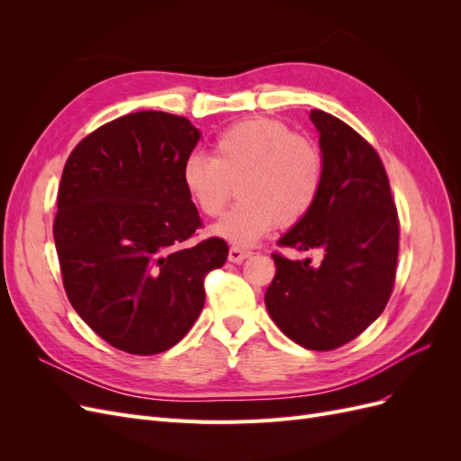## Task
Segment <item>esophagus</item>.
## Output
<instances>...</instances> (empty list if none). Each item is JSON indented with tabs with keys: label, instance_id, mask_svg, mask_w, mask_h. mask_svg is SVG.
Returning <instances> with one entry per match:
<instances>
[{
	"label": "esophagus",
	"instance_id": "obj_1",
	"mask_svg": "<svg viewBox=\"0 0 461 461\" xmlns=\"http://www.w3.org/2000/svg\"><path fill=\"white\" fill-rule=\"evenodd\" d=\"M248 256H249V249H244V248H239V246H232L229 249V259L232 263H242Z\"/></svg>",
	"mask_w": 461,
	"mask_h": 461
}]
</instances>
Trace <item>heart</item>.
<instances>
[{
    "label": "heart",
    "instance_id": "obj_1",
    "mask_svg": "<svg viewBox=\"0 0 461 461\" xmlns=\"http://www.w3.org/2000/svg\"><path fill=\"white\" fill-rule=\"evenodd\" d=\"M183 185L207 217H221L234 196L240 203L219 221L213 234L252 246L276 227H294L315 207L325 183L323 149L275 119H249L222 131L213 156L192 153Z\"/></svg>",
    "mask_w": 461,
    "mask_h": 461
}]
</instances>
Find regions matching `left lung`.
<instances>
[{
	"label": "left lung",
	"mask_w": 461,
	"mask_h": 461,
	"mask_svg": "<svg viewBox=\"0 0 461 461\" xmlns=\"http://www.w3.org/2000/svg\"><path fill=\"white\" fill-rule=\"evenodd\" d=\"M325 158L323 192L276 246L321 249V265L271 254L265 292L271 319L290 340L329 352L359 337L393 294L400 221L384 165L350 124L321 109L310 113Z\"/></svg>",
	"instance_id": "1"
}]
</instances>
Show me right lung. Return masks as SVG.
<instances>
[{
  "instance_id": "obj_1",
  "label": "right lung",
  "mask_w": 461,
  "mask_h": 461,
  "mask_svg": "<svg viewBox=\"0 0 461 461\" xmlns=\"http://www.w3.org/2000/svg\"><path fill=\"white\" fill-rule=\"evenodd\" d=\"M200 140L190 121L138 111L102 124L68 156L53 239L67 298L107 344L134 356L169 350L196 323L222 239L202 229L183 185Z\"/></svg>"
}]
</instances>
